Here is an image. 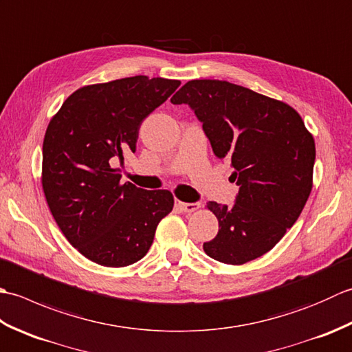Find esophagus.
Instances as JSON below:
<instances>
[{
  "mask_svg": "<svg viewBox=\"0 0 352 352\" xmlns=\"http://www.w3.org/2000/svg\"><path fill=\"white\" fill-rule=\"evenodd\" d=\"M177 207L180 208L182 212H195L199 208V203H182V201H178Z\"/></svg>",
  "mask_w": 352,
  "mask_h": 352,
  "instance_id": "obj_1",
  "label": "esophagus"
}]
</instances>
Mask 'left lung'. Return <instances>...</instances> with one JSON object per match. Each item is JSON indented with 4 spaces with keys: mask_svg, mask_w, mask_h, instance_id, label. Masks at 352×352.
<instances>
[{
    "mask_svg": "<svg viewBox=\"0 0 352 352\" xmlns=\"http://www.w3.org/2000/svg\"><path fill=\"white\" fill-rule=\"evenodd\" d=\"M170 102L195 111L239 186L234 206L207 204L219 222L218 234L203 245L207 256L243 265L271 251L311 192L316 149L301 116L286 102L221 80L188 81Z\"/></svg>",
    "mask_w": 352,
    "mask_h": 352,
    "instance_id": "left-lung-1",
    "label": "left lung"
}]
</instances>
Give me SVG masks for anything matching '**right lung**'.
I'll use <instances>...</instances> for the list:
<instances>
[{
  "label": "right lung",
  "mask_w": 352,
  "mask_h": 352,
  "mask_svg": "<svg viewBox=\"0 0 352 352\" xmlns=\"http://www.w3.org/2000/svg\"><path fill=\"white\" fill-rule=\"evenodd\" d=\"M180 85L136 76L85 86L50 121L42 148L45 198L68 242L95 263H136L174 207L169 190L122 184L113 163L136 151L140 124Z\"/></svg>",
  "instance_id": "1"
}]
</instances>
